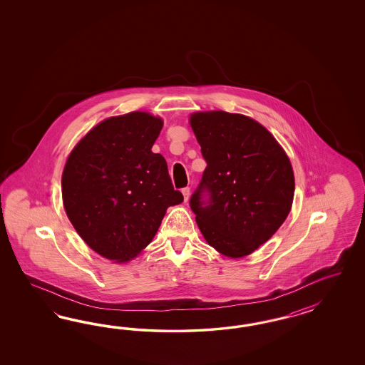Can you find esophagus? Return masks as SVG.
<instances>
[{
  "instance_id": "obj_1",
  "label": "esophagus",
  "mask_w": 365,
  "mask_h": 365,
  "mask_svg": "<svg viewBox=\"0 0 365 365\" xmlns=\"http://www.w3.org/2000/svg\"><path fill=\"white\" fill-rule=\"evenodd\" d=\"M190 192H191V190H190V187L182 188V194H183V198H185V202H187L188 198H190Z\"/></svg>"
}]
</instances>
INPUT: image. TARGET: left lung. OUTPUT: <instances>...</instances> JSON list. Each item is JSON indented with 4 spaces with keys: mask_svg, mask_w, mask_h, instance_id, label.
I'll return each instance as SVG.
<instances>
[{
    "mask_svg": "<svg viewBox=\"0 0 365 365\" xmlns=\"http://www.w3.org/2000/svg\"><path fill=\"white\" fill-rule=\"evenodd\" d=\"M190 123L207 166L190 207L205 240L232 258L253 253L287 220L294 175L285 151L253 119L197 112Z\"/></svg>",
    "mask_w": 365,
    "mask_h": 365,
    "instance_id": "1",
    "label": "left lung"
}]
</instances>
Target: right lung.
<instances>
[{
	"mask_svg": "<svg viewBox=\"0 0 365 365\" xmlns=\"http://www.w3.org/2000/svg\"><path fill=\"white\" fill-rule=\"evenodd\" d=\"M163 127L147 112L110 118L92 128L66 160L61 190L66 215L100 255L124 262L153 241L167 207L183 195L166 159L151 147Z\"/></svg>",
	"mask_w": 365,
	"mask_h": 365,
	"instance_id": "obj_1",
	"label": "right lung"
}]
</instances>
